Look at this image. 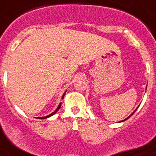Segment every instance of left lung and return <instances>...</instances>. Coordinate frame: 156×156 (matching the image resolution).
Masks as SVG:
<instances>
[{
  "instance_id": "obj_1",
  "label": "left lung",
  "mask_w": 156,
  "mask_h": 156,
  "mask_svg": "<svg viewBox=\"0 0 156 156\" xmlns=\"http://www.w3.org/2000/svg\"><path fill=\"white\" fill-rule=\"evenodd\" d=\"M137 108H136V109H135V110H134V111H133V113H132V114H131V115H129V116H128V117H127V118H126V119H123V120H121V121H119V122H123V121H125V120H126V119H129V117L131 116V115H133V113H134V112H136V110H137Z\"/></svg>"
}]
</instances>
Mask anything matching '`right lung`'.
Masks as SVG:
<instances>
[{"mask_svg": "<svg viewBox=\"0 0 156 156\" xmlns=\"http://www.w3.org/2000/svg\"><path fill=\"white\" fill-rule=\"evenodd\" d=\"M66 91H67V90H66V91H65V93L63 94V95H62V98H64V96H65V94H66ZM61 105H62V103H60V104L58 105V108H56V109L55 110V111H54L53 112H52V113H51L50 115H46V116H44V117H37V119H47V118H49V117L52 116V115H55V114L56 112H57L58 111V110H59V108H61Z\"/></svg>", "mask_w": 156, "mask_h": 156, "instance_id": "add662e5", "label": "right lung"}]
</instances>
